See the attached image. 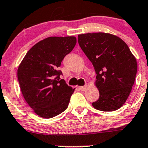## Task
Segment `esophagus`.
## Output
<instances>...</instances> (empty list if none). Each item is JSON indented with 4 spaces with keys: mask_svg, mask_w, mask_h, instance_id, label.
Returning <instances> with one entry per match:
<instances>
[{
    "mask_svg": "<svg viewBox=\"0 0 148 148\" xmlns=\"http://www.w3.org/2000/svg\"><path fill=\"white\" fill-rule=\"evenodd\" d=\"M86 87H87V85H85L84 86H79V90H82V91H84V90L86 89Z\"/></svg>",
    "mask_w": 148,
    "mask_h": 148,
    "instance_id": "obj_1",
    "label": "esophagus"
}]
</instances>
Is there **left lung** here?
<instances>
[{"label": "left lung", "mask_w": 148, "mask_h": 148, "mask_svg": "<svg viewBox=\"0 0 148 148\" xmlns=\"http://www.w3.org/2000/svg\"><path fill=\"white\" fill-rule=\"evenodd\" d=\"M78 42L96 74L100 96L92 105L104 112L119 109L129 97L137 73L136 60L129 46L119 37L101 32L79 35Z\"/></svg>", "instance_id": "1"}]
</instances>
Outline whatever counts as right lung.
I'll return each mask as SVG.
<instances>
[{
	"mask_svg": "<svg viewBox=\"0 0 148 148\" xmlns=\"http://www.w3.org/2000/svg\"><path fill=\"white\" fill-rule=\"evenodd\" d=\"M77 43L74 36L48 37L27 52L17 70L24 99L39 116L54 117L68 108L74 89L60 79L62 61Z\"/></svg>",
	"mask_w": 148,
	"mask_h": 148,
	"instance_id": "right-lung-1",
	"label": "right lung"
}]
</instances>
